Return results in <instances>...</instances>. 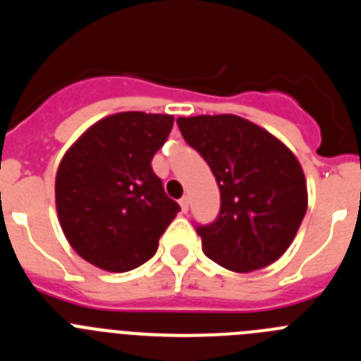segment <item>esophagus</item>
I'll use <instances>...</instances> for the list:
<instances>
[{"mask_svg": "<svg viewBox=\"0 0 361 361\" xmlns=\"http://www.w3.org/2000/svg\"><path fill=\"white\" fill-rule=\"evenodd\" d=\"M178 204H180V209H183V213H188V208H190V202H188V197H183V199L178 200Z\"/></svg>", "mask_w": 361, "mask_h": 361, "instance_id": "obj_1", "label": "esophagus"}]
</instances>
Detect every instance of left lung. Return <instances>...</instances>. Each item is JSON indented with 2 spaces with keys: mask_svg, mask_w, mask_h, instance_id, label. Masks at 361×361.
<instances>
[{
  "mask_svg": "<svg viewBox=\"0 0 361 361\" xmlns=\"http://www.w3.org/2000/svg\"><path fill=\"white\" fill-rule=\"evenodd\" d=\"M177 124L220 190L216 220L197 228L204 253L235 273L279 260L307 212V183L295 153L267 130L231 114L178 117Z\"/></svg>",
  "mask_w": 361,
  "mask_h": 361,
  "instance_id": "1",
  "label": "left lung"
}]
</instances>
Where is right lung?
I'll return each mask as SVG.
<instances>
[{
	"mask_svg": "<svg viewBox=\"0 0 361 361\" xmlns=\"http://www.w3.org/2000/svg\"><path fill=\"white\" fill-rule=\"evenodd\" d=\"M171 126L168 114L121 111L92 124L66 149L56 175L57 216L86 262L124 273L155 255L180 212L152 170Z\"/></svg>",
	"mask_w": 361,
	"mask_h": 361,
	"instance_id": "right-lung-1",
	"label": "right lung"
}]
</instances>
